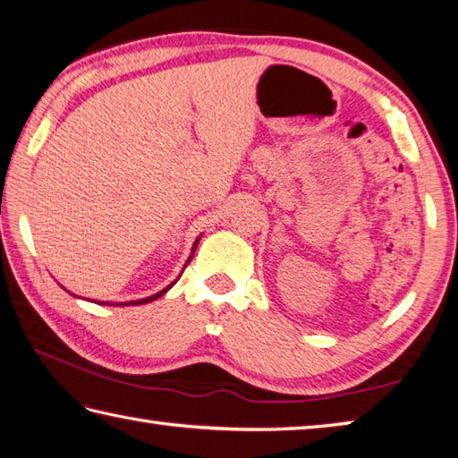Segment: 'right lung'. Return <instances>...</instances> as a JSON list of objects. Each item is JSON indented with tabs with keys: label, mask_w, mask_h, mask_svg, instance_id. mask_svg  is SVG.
Masks as SVG:
<instances>
[{
	"label": "right lung",
	"mask_w": 458,
	"mask_h": 458,
	"mask_svg": "<svg viewBox=\"0 0 458 458\" xmlns=\"http://www.w3.org/2000/svg\"><path fill=\"white\" fill-rule=\"evenodd\" d=\"M199 242H200V236L199 238H196V242H194V246H192V254H191V258H188L186 259V264L188 262H191V259H192V256H194V250H196V246H199ZM176 282H173V284H170V285H166V288L165 290H160L158 293H155V295H150V298H142V300H134V301H124V303H119V306H139V303H148V301H152V300H158L160 298V295H165L170 288H173V285H174ZM103 306H106V301H103ZM109 306H111V303H109Z\"/></svg>",
	"instance_id": "obj_1"
}]
</instances>
